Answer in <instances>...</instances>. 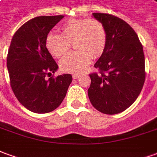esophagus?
<instances>
[{"mask_svg": "<svg viewBox=\"0 0 157 157\" xmlns=\"http://www.w3.org/2000/svg\"><path fill=\"white\" fill-rule=\"evenodd\" d=\"M79 77H80V74H78V73H72V78H78Z\"/></svg>", "mask_w": 157, "mask_h": 157, "instance_id": "obj_1", "label": "esophagus"}]
</instances>
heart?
<instances>
[{"instance_id":"b5f03b06","label":"heart","mask_w":157,"mask_h":157,"mask_svg":"<svg viewBox=\"0 0 157 157\" xmlns=\"http://www.w3.org/2000/svg\"><path fill=\"white\" fill-rule=\"evenodd\" d=\"M59 31L60 34H48L45 46L56 58L65 56L71 44L76 48L60 60V68L64 72H82L92 58L99 57L105 49L107 31L98 19H68L59 27Z\"/></svg>"}]
</instances>
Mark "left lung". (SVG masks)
Wrapping results in <instances>:
<instances>
[{"label":"left lung","mask_w":157,"mask_h":157,"mask_svg":"<svg viewBox=\"0 0 157 157\" xmlns=\"http://www.w3.org/2000/svg\"><path fill=\"white\" fill-rule=\"evenodd\" d=\"M107 31L105 49L90 74L88 96L92 106L106 114L128 109L138 98L145 80L143 46L135 31L123 19L94 13Z\"/></svg>","instance_id":"8db88e82"}]
</instances>
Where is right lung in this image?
<instances>
[{"label": "right lung", "mask_w": 157, "mask_h": 157, "mask_svg": "<svg viewBox=\"0 0 157 157\" xmlns=\"http://www.w3.org/2000/svg\"><path fill=\"white\" fill-rule=\"evenodd\" d=\"M63 15L30 19L14 33L6 58L11 88L15 97L31 112L46 113L57 109L72 83L71 74L49 77L58 65L48 51L45 39Z\"/></svg>", "instance_id": "obj_1"}]
</instances>
